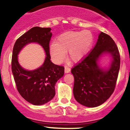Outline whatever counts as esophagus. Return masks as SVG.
I'll return each instance as SVG.
<instances>
[{
	"instance_id": "obj_1",
	"label": "esophagus",
	"mask_w": 130,
	"mask_h": 130,
	"mask_svg": "<svg viewBox=\"0 0 130 130\" xmlns=\"http://www.w3.org/2000/svg\"><path fill=\"white\" fill-rule=\"evenodd\" d=\"M70 71H71V68H70L69 67H68V66L65 67V73H68L70 72Z\"/></svg>"
}]
</instances>
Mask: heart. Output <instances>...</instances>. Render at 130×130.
Listing matches in <instances>:
<instances>
[{"label":"heart","instance_id":"heart-1","mask_svg":"<svg viewBox=\"0 0 130 130\" xmlns=\"http://www.w3.org/2000/svg\"><path fill=\"white\" fill-rule=\"evenodd\" d=\"M94 37L89 30L70 31L61 34L50 47V53L56 63L65 60L68 51L70 59L74 62L82 60L93 45Z\"/></svg>","mask_w":130,"mask_h":130}]
</instances>
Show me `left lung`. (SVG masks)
I'll return each mask as SVG.
<instances>
[{
	"instance_id": "8db88e82",
	"label": "left lung",
	"mask_w": 130,
	"mask_h": 130,
	"mask_svg": "<svg viewBox=\"0 0 130 130\" xmlns=\"http://www.w3.org/2000/svg\"><path fill=\"white\" fill-rule=\"evenodd\" d=\"M110 53L113 61L106 71L97 64L103 53ZM120 65L119 49L109 35L101 32L93 48L71 71L74 79L73 94L76 100L87 107H96L104 103L116 88Z\"/></svg>"
}]
</instances>
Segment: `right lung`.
<instances>
[{
  "instance_id": "add662e5",
  "label": "right lung",
  "mask_w": 130,
  "mask_h": 130,
  "mask_svg": "<svg viewBox=\"0 0 130 130\" xmlns=\"http://www.w3.org/2000/svg\"><path fill=\"white\" fill-rule=\"evenodd\" d=\"M51 30L50 27H34L18 38L13 47L11 70L16 88L24 99L34 105H41L53 99L56 94L57 81L64 74V67L55 65L50 60ZM32 42L43 46L46 57L41 67L27 71L19 65L17 54L24 46Z\"/></svg>"
}]
</instances>
